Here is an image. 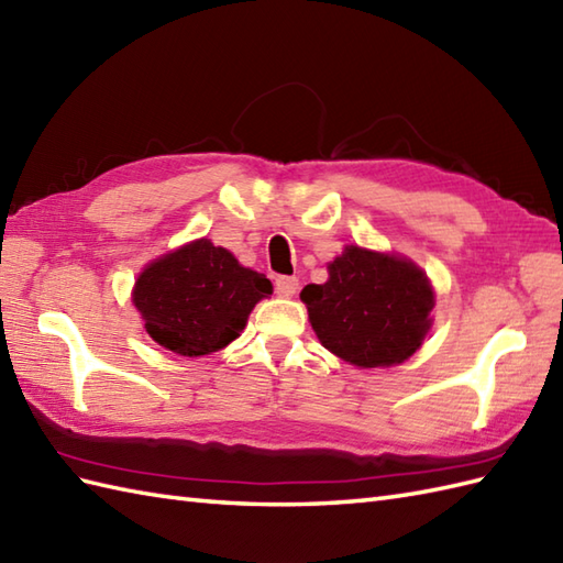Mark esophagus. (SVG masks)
I'll return each instance as SVG.
<instances>
[{
    "mask_svg": "<svg viewBox=\"0 0 563 563\" xmlns=\"http://www.w3.org/2000/svg\"><path fill=\"white\" fill-rule=\"evenodd\" d=\"M297 278L295 275H280V278H275V292L278 297H292L297 292Z\"/></svg>",
    "mask_w": 563,
    "mask_h": 563,
    "instance_id": "34e87169",
    "label": "esophagus"
}]
</instances>
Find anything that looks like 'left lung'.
<instances>
[{"mask_svg": "<svg viewBox=\"0 0 563 563\" xmlns=\"http://www.w3.org/2000/svg\"><path fill=\"white\" fill-rule=\"evenodd\" d=\"M324 349L357 367L399 365L421 349L435 305L413 261L349 244L329 280L300 292Z\"/></svg>", "mask_w": 563, "mask_h": 563, "instance_id": "obj_1", "label": "left lung"}]
</instances>
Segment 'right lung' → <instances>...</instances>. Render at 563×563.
Returning a JSON list of instances; mask_svg holds the SVG:
<instances>
[{
	"label": "right lung",
	"mask_w": 563,
	"mask_h": 563,
	"mask_svg": "<svg viewBox=\"0 0 563 563\" xmlns=\"http://www.w3.org/2000/svg\"><path fill=\"white\" fill-rule=\"evenodd\" d=\"M271 292L266 275L244 268L210 239H196L137 275L133 302L152 341L198 357L232 343L251 309Z\"/></svg>",
	"instance_id": "1"
}]
</instances>
